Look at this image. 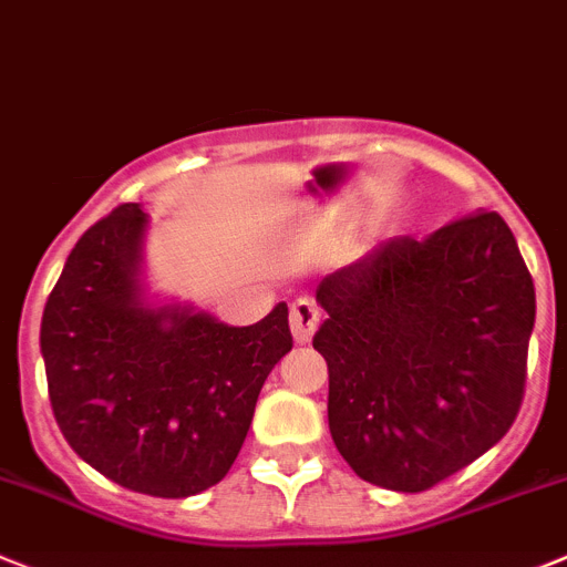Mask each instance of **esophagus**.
Returning a JSON list of instances; mask_svg holds the SVG:
<instances>
[{"label": "esophagus", "instance_id": "esophagus-1", "mask_svg": "<svg viewBox=\"0 0 567 567\" xmlns=\"http://www.w3.org/2000/svg\"><path fill=\"white\" fill-rule=\"evenodd\" d=\"M319 328V308L310 299H296L290 305V333H293L296 344H305L310 341V336Z\"/></svg>", "mask_w": 567, "mask_h": 567}]
</instances>
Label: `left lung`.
I'll return each instance as SVG.
<instances>
[{
	"label": "left lung",
	"mask_w": 567,
	"mask_h": 567,
	"mask_svg": "<svg viewBox=\"0 0 567 567\" xmlns=\"http://www.w3.org/2000/svg\"><path fill=\"white\" fill-rule=\"evenodd\" d=\"M328 421L361 481L426 492L512 430L534 282L497 212L395 237L316 288Z\"/></svg>",
	"instance_id": "left-lung-1"
}]
</instances>
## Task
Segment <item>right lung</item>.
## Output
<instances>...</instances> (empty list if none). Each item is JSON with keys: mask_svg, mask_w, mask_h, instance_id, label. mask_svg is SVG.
<instances>
[{"mask_svg": "<svg viewBox=\"0 0 567 567\" xmlns=\"http://www.w3.org/2000/svg\"><path fill=\"white\" fill-rule=\"evenodd\" d=\"M150 214L124 203L86 228L42 316L55 423L130 492L192 497L237 461L268 372L293 347L288 305L231 328L144 288Z\"/></svg>", "mask_w": 567, "mask_h": 567, "instance_id": "add662e5", "label": "right lung"}]
</instances>
